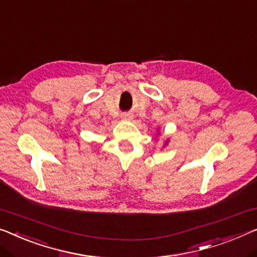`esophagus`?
Masks as SVG:
<instances>
[{"instance_id":"obj_1","label":"esophagus","mask_w":257,"mask_h":257,"mask_svg":"<svg viewBox=\"0 0 257 257\" xmlns=\"http://www.w3.org/2000/svg\"><path fill=\"white\" fill-rule=\"evenodd\" d=\"M121 118H122V120H124V121H129V120H132V118H133V115L130 113H122Z\"/></svg>"}]
</instances>
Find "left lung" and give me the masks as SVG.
<instances>
[{
	"mask_svg": "<svg viewBox=\"0 0 257 257\" xmlns=\"http://www.w3.org/2000/svg\"><path fill=\"white\" fill-rule=\"evenodd\" d=\"M158 134H159V132H158ZM167 143H168V139L165 141V145H167ZM165 145H164V147H165Z\"/></svg>",
	"mask_w": 257,
	"mask_h": 257,
	"instance_id": "8db88e82",
	"label": "left lung"
}]
</instances>
